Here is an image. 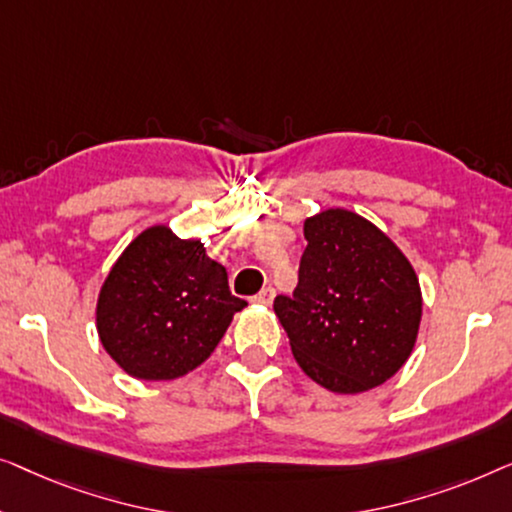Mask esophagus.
I'll list each match as a JSON object with an SVG mask.
<instances>
[{
    "label": "esophagus",
    "instance_id": "1",
    "mask_svg": "<svg viewBox=\"0 0 512 512\" xmlns=\"http://www.w3.org/2000/svg\"><path fill=\"white\" fill-rule=\"evenodd\" d=\"M273 297H276V290H273V287H264V290H259V294H255L253 301H255V304L269 306L271 301H273Z\"/></svg>",
    "mask_w": 512,
    "mask_h": 512
}]
</instances>
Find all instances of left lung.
Listing matches in <instances>:
<instances>
[{"instance_id":"8db88e82","label":"left lung","mask_w":512,"mask_h":512,"mask_svg":"<svg viewBox=\"0 0 512 512\" xmlns=\"http://www.w3.org/2000/svg\"><path fill=\"white\" fill-rule=\"evenodd\" d=\"M292 297L273 301L292 355L315 383L357 394L392 378L413 350L422 294L401 250L362 215L329 208L304 222Z\"/></svg>"}]
</instances>
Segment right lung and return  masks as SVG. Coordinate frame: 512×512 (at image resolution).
Listing matches in <instances>:
<instances>
[{"instance_id":"right-lung-1","label":"right lung","mask_w":512,"mask_h":512,"mask_svg":"<svg viewBox=\"0 0 512 512\" xmlns=\"http://www.w3.org/2000/svg\"><path fill=\"white\" fill-rule=\"evenodd\" d=\"M243 306L204 243L157 225L113 264L99 292L97 331L129 376L174 380L211 357Z\"/></svg>"}]
</instances>
